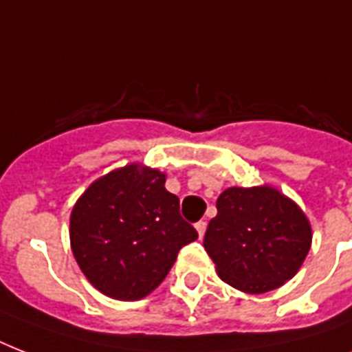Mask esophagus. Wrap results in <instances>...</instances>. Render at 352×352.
<instances>
[{"instance_id": "obj_1", "label": "esophagus", "mask_w": 352, "mask_h": 352, "mask_svg": "<svg viewBox=\"0 0 352 352\" xmlns=\"http://www.w3.org/2000/svg\"><path fill=\"white\" fill-rule=\"evenodd\" d=\"M195 230H197L199 237H203L204 232H206V221H199L197 225H195Z\"/></svg>"}]
</instances>
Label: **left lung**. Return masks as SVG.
<instances>
[{
    "instance_id": "8db88e82",
    "label": "left lung",
    "mask_w": 352,
    "mask_h": 352,
    "mask_svg": "<svg viewBox=\"0 0 352 352\" xmlns=\"http://www.w3.org/2000/svg\"><path fill=\"white\" fill-rule=\"evenodd\" d=\"M311 243L303 210L268 184L226 188L204 234L217 276L246 294L279 289L294 278Z\"/></svg>"
}]
</instances>
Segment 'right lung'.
<instances>
[{
  "mask_svg": "<svg viewBox=\"0 0 352 352\" xmlns=\"http://www.w3.org/2000/svg\"><path fill=\"white\" fill-rule=\"evenodd\" d=\"M166 173L127 164L96 179L71 212V250L89 283L113 300L151 294L197 232L181 217Z\"/></svg>",
  "mask_w": 352,
  "mask_h": 352,
  "instance_id": "right-lung-1",
  "label": "right lung"
}]
</instances>
